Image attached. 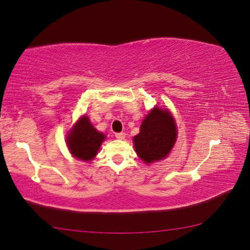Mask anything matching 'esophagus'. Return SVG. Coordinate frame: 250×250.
I'll return each instance as SVG.
<instances>
[{
  "label": "esophagus",
  "instance_id": "obj_1",
  "mask_svg": "<svg viewBox=\"0 0 250 250\" xmlns=\"http://www.w3.org/2000/svg\"><path fill=\"white\" fill-rule=\"evenodd\" d=\"M116 138L119 139V140H124L125 138V132H119V133H116Z\"/></svg>",
  "mask_w": 250,
  "mask_h": 250
}]
</instances>
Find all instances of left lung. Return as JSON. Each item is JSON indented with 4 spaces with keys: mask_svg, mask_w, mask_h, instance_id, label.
Listing matches in <instances>:
<instances>
[{
    "mask_svg": "<svg viewBox=\"0 0 250 250\" xmlns=\"http://www.w3.org/2000/svg\"><path fill=\"white\" fill-rule=\"evenodd\" d=\"M174 118L167 109L153 108L133 138L134 149L145 163H153L167 158L176 141Z\"/></svg>",
    "mask_w": 250,
    "mask_h": 250,
    "instance_id": "8db88e82",
    "label": "left lung"
}]
</instances>
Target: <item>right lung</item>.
I'll use <instances>...</instances> for the list:
<instances>
[{"label":"right lung","mask_w":250,"mask_h":250,"mask_svg":"<svg viewBox=\"0 0 250 250\" xmlns=\"http://www.w3.org/2000/svg\"><path fill=\"white\" fill-rule=\"evenodd\" d=\"M105 139L91 125L87 116H83L67 134L66 143L74 158L83 161H91L98 153V150Z\"/></svg>","instance_id":"add662e5"}]
</instances>
